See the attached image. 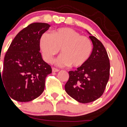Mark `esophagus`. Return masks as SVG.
Masks as SVG:
<instances>
[{"instance_id": "1", "label": "esophagus", "mask_w": 127, "mask_h": 127, "mask_svg": "<svg viewBox=\"0 0 127 127\" xmlns=\"http://www.w3.org/2000/svg\"><path fill=\"white\" fill-rule=\"evenodd\" d=\"M52 71H53V72H58L60 70L58 69L55 68V67H53V68H52Z\"/></svg>"}]
</instances>
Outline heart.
Listing matches in <instances>:
<instances>
[{
  "label": "heart",
  "mask_w": 127,
  "mask_h": 127,
  "mask_svg": "<svg viewBox=\"0 0 127 127\" xmlns=\"http://www.w3.org/2000/svg\"><path fill=\"white\" fill-rule=\"evenodd\" d=\"M39 47L44 60L53 62L54 56L61 49V55L56 63L60 66L79 67L83 66L90 58L93 50L91 40L83 36L71 28H61L52 32H44L39 39Z\"/></svg>",
  "instance_id": "b5f03b06"
}]
</instances>
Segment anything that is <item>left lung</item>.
<instances>
[{
	"label": "left lung",
	"instance_id": "obj_1",
	"mask_svg": "<svg viewBox=\"0 0 127 127\" xmlns=\"http://www.w3.org/2000/svg\"><path fill=\"white\" fill-rule=\"evenodd\" d=\"M87 32L93 46L90 58L83 66L69 71V80L64 86L67 94L82 103L92 102L101 96L110 76V60L105 47Z\"/></svg>",
	"mask_w": 127,
	"mask_h": 127
}]
</instances>
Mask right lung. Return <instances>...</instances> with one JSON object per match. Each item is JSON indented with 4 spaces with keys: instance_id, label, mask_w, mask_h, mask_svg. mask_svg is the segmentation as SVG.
<instances>
[{
    "instance_id": "add662e5",
    "label": "right lung",
    "mask_w": 127,
    "mask_h": 127,
    "mask_svg": "<svg viewBox=\"0 0 127 127\" xmlns=\"http://www.w3.org/2000/svg\"><path fill=\"white\" fill-rule=\"evenodd\" d=\"M50 26L42 22L31 24L21 31L10 44L1 73L0 68V83H3L13 99L30 101L44 92L46 78L52 73V69L42 60L39 39Z\"/></svg>"
}]
</instances>
